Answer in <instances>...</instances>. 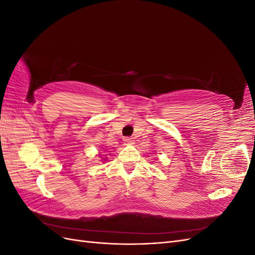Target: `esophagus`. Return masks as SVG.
I'll return each mask as SVG.
<instances>
[{"mask_svg": "<svg viewBox=\"0 0 255 255\" xmlns=\"http://www.w3.org/2000/svg\"><path fill=\"white\" fill-rule=\"evenodd\" d=\"M123 141H125L127 144H132L135 140H134L133 137H125V138H123Z\"/></svg>", "mask_w": 255, "mask_h": 255, "instance_id": "obj_1", "label": "esophagus"}]
</instances>
